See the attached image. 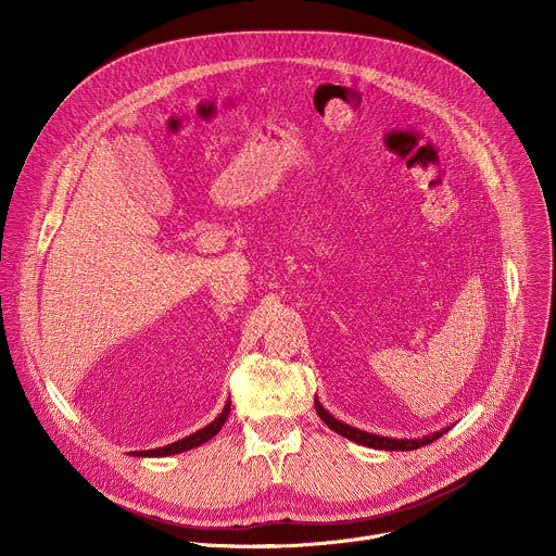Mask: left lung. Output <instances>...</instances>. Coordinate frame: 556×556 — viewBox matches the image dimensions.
Instances as JSON below:
<instances>
[{
	"label": "left lung",
	"instance_id": "left-lung-1",
	"mask_svg": "<svg viewBox=\"0 0 556 556\" xmlns=\"http://www.w3.org/2000/svg\"><path fill=\"white\" fill-rule=\"evenodd\" d=\"M314 407H316V414L321 416V420L332 429L337 431L339 435L356 442V444H363V446H369V448H380V451H414V448H420L425 444H431L433 440H438L440 435H444L451 427L446 429H440L435 433H429V435H422V438H387V435H376V433H367V431H361L356 427H350L341 420H337L330 412L324 409V405L314 399Z\"/></svg>",
	"mask_w": 556,
	"mask_h": 556
}]
</instances>
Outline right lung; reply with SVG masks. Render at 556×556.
<instances>
[{"mask_svg": "<svg viewBox=\"0 0 556 556\" xmlns=\"http://www.w3.org/2000/svg\"><path fill=\"white\" fill-rule=\"evenodd\" d=\"M228 414H230V403H226L222 414L211 425H206L204 429H200V431H195V433H191V435H187V438H182L174 444H167V446H157V448H149V451H134V455L136 457H167V455H176V453H185L189 448H195V446L208 442L211 438H215L219 433V429L228 420Z\"/></svg>", "mask_w": 556, "mask_h": 556, "instance_id": "add662e5", "label": "right lung"}]
</instances>
